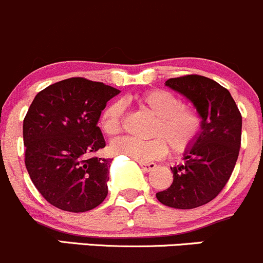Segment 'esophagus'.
<instances>
[{"mask_svg":"<svg viewBox=\"0 0 263 263\" xmlns=\"http://www.w3.org/2000/svg\"><path fill=\"white\" fill-rule=\"evenodd\" d=\"M139 166L142 167L143 171L145 172H152L157 167L156 163H144V162H139Z\"/></svg>","mask_w":263,"mask_h":263,"instance_id":"obj_1","label":"esophagus"}]
</instances>
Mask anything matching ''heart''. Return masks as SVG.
<instances>
[{
  "mask_svg": "<svg viewBox=\"0 0 263 263\" xmlns=\"http://www.w3.org/2000/svg\"><path fill=\"white\" fill-rule=\"evenodd\" d=\"M134 101L156 116L151 128L152 139L121 138L111 144L116 154H124L138 162H151L163 157L168 144L176 153H182L194 145L202 128V118L195 107L186 106L176 95L166 90H149L134 97ZM125 105L112 101L100 118L102 130L110 137L119 134L123 126Z\"/></svg>",
  "mask_w": 263,
  "mask_h": 263,
  "instance_id": "heart-1",
  "label": "heart"
}]
</instances>
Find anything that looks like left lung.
I'll list each match as a JSON object with an SVG mask.
<instances>
[{"label": "left lung", "mask_w": 263, "mask_h": 263, "mask_svg": "<svg viewBox=\"0 0 263 263\" xmlns=\"http://www.w3.org/2000/svg\"><path fill=\"white\" fill-rule=\"evenodd\" d=\"M166 86L194 104L202 128L183 153V164L171 167V186L156 196L166 206L194 209L215 199L228 182L239 154L242 115L231 92L204 76L170 78Z\"/></svg>", "instance_id": "1"}]
</instances>
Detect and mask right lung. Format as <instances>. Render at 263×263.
I'll return each instance as SVG.
<instances>
[{"label": "right lung", "mask_w": 263, "mask_h": 263, "mask_svg": "<svg viewBox=\"0 0 263 263\" xmlns=\"http://www.w3.org/2000/svg\"><path fill=\"white\" fill-rule=\"evenodd\" d=\"M119 90L72 77L35 96L24 119L25 166L49 204L83 213L107 196L110 158L93 156L106 145L97 126L107 101Z\"/></svg>", "instance_id": "1"}]
</instances>
